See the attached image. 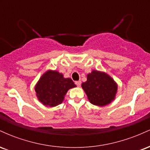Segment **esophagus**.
<instances>
[{
  "label": "esophagus",
  "instance_id": "obj_1",
  "mask_svg": "<svg viewBox=\"0 0 150 150\" xmlns=\"http://www.w3.org/2000/svg\"><path fill=\"white\" fill-rule=\"evenodd\" d=\"M75 85H76L77 87H80V85H81V81H76L75 82Z\"/></svg>",
  "mask_w": 150,
  "mask_h": 150
}]
</instances>
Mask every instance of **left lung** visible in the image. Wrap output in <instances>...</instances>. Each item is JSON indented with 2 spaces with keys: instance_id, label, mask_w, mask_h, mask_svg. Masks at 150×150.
I'll return each instance as SVG.
<instances>
[{
  "instance_id": "1",
  "label": "left lung",
  "mask_w": 150,
  "mask_h": 150,
  "mask_svg": "<svg viewBox=\"0 0 150 150\" xmlns=\"http://www.w3.org/2000/svg\"><path fill=\"white\" fill-rule=\"evenodd\" d=\"M82 88L91 104L104 106L115 99L118 85L106 73L93 70L90 73L87 74V81L82 82Z\"/></svg>"
}]
</instances>
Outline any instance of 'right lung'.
Listing matches in <instances>:
<instances>
[{"instance_id": "obj_1", "label": "right lung", "mask_w": 150, "mask_h": 150, "mask_svg": "<svg viewBox=\"0 0 150 150\" xmlns=\"http://www.w3.org/2000/svg\"><path fill=\"white\" fill-rule=\"evenodd\" d=\"M76 87L71 78H65L57 70H48L34 87L38 100L46 106L54 107L63 102L70 89Z\"/></svg>"}]
</instances>
